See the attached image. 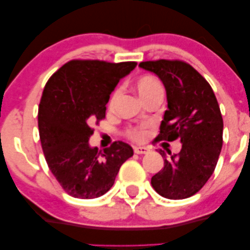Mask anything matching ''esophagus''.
Masks as SVG:
<instances>
[{"label": "esophagus", "mask_w": 250, "mask_h": 250, "mask_svg": "<svg viewBox=\"0 0 250 250\" xmlns=\"http://www.w3.org/2000/svg\"><path fill=\"white\" fill-rule=\"evenodd\" d=\"M149 149L146 146H135L134 152L138 153V155H145V153H148Z\"/></svg>", "instance_id": "obj_1"}]
</instances>
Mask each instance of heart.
Here are the masks:
<instances>
[{
    "label": "heart",
    "instance_id": "heart-1",
    "mask_svg": "<svg viewBox=\"0 0 250 250\" xmlns=\"http://www.w3.org/2000/svg\"><path fill=\"white\" fill-rule=\"evenodd\" d=\"M135 90L138 92L139 97L142 99L143 102L148 100V99L155 97V95L163 94V87L162 84L159 83V81L157 80L156 77L150 76V75H146V76L140 77L138 82L135 84ZM119 95V91L116 90L114 93H112L110 98V107L115 104V101L117 100ZM127 135L134 141H142V140L146 139V131L142 127H133L129 128L127 132Z\"/></svg>",
    "mask_w": 250,
    "mask_h": 250
}]
</instances>
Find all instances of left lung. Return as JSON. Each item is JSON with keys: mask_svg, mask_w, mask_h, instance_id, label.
I'll use <instances>...</instances> for the list:
<instances>
[{"mask_svg": "<svg viewBox=\"0 0 250 250\" xmlns=\"http://www.w3.org/2000/svg\"><path fill=\"white\" fill-rule=\"evenodd\" d=\"M139 67L157 75L166 90L167 110L157 139H180L182 143L179 155L167 150V156L159 149L164 168L151 177V184L164 198L186 199L211 176L223 145V119L216 97L208 82L183 61H146Z\"/></svg>", "mask_w": 250, "mask_h": 250, "instance_id": "left-lung-1", "label": "left lung"}]
</instances>
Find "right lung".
Segmentation results:
<instances>
[{
    "mask_svg": "<svg viewBox=\"0 0 250 250\" xmlns=\"http://www.w3.org/2000/svg\"><path fill=\"white\" fill-rule=\"evenodd\" d=\"M136 62L73 60L54 73L44 87L39 129L49 168L68 194L80 199L104 196L133 149L117 141L98 152L88 143L91 126L105 117V104Z\"/></svg>",
    "mask_w": 250,
    "mask_h": 250,
    "instance_id": "1",
    "label": "right lung"
}]
</instances>
